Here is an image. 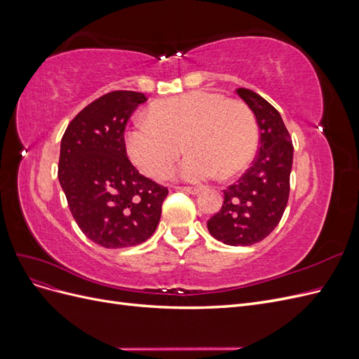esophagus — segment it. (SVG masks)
Wrapping results in <instances>:
<instances>
[{
  "instance_id": "34e87169",
  "label": "esophagus",
  "mask_w": 359,
  "mask_h": 359,
  "mask_svg": "<svg viewBox=\"0 0 359 359\" xmlns=\"http://www.w3.org/2000/svg\"><path fill=\"white\" fill-rule=\"evenodd\" d=\"M177 190L186 191L189 194H198V193H201V189H198V187H177Z\"/></svg>"
}]
</instances>
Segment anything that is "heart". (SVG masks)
<instances>
[{
  "mask_svg": "<svg viewBox=\"0 0 359 359\" xmlns=\"http://www.w3.org/2000/svg\"><path fill=\"white\" fill-rule=\"evenodd\" d=\"M257 124L248 107L224 95L191 91L154 103L148 119L126 133L130 158L147 175L166 178L182 153L187 181L229 178L244 170L257 148Z\"/></svg>",
  "mask_w": 359,
  "mask_h": 359,
  "instance_id": "b5f03b06",
  "label": "heart"
}]
</instances>
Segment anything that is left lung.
<instances>
[{
  "label": "left lung",
  "mask_w": 359,
  "mask_h": 359,
  "mask_svg": "<svg viewBox=\"0 0 359 359\" xmlns=\"http://www.w3.org/2000/svg\"><path fill=\"white\" fill-rule=\"evenodd\" d=\"M236 94L253 111L260 130L259 153L238 182L223 190L222 210L206 223L215 240L253 245L276 229L286 210L293 145L278 111L252 90Z\"/></svg>",
  "instance_id": "1"
}]
</instances>
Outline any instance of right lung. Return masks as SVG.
<instances>
[{"label": "right lung", "instance_id": "right-lung-1", "mask_svg": "<svg viewBox=\"0 0 359 359\" xmlns=\"http://www.w3.org/2000/svg\"><path fill=\"white\" fill-rule=\"evenodd\" d=\"M147 97L112 91L73 118L61 139L58 180L74 222L104 248L145 243L157 229L168 189L130 163L124 130Z\"/></svg>", "mask_w": 359, "mask_h": 359}]
</instances>
